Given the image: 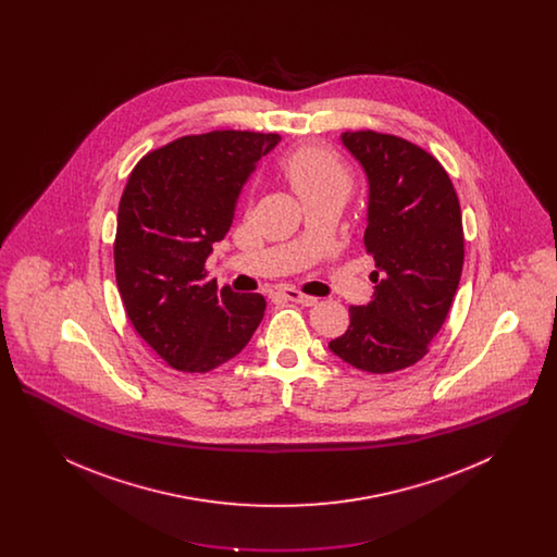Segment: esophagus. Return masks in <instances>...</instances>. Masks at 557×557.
I'll list each match as a JSON object with an SVG mask.
<instances>
[{"label":"esophagus","mask_w":557,"mask_h":557,"mask_svg":"<svg viewBox=\"0 0 557 557\" xmlns=\"http://www.w3.org/2000/svg\"><path fill=\"white\" fill-rule=\"evenodd\" d=\"M282 294L292 300V302H298V305H302V307H313V305H318V298L315 296H309V294H302L300 290H294V288H284Z\"/></svg>","instance_id":"1"}]
</instances>
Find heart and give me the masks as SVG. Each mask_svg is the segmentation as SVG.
<instances>
[{"instance_id":"obj_1","label":"heart","mask_w":557,"mask_h":557,"mask_svg":"<svg viewBox=\"0 0 557 557\" xmlns=\"http://www.w3.org/2000/svg\"><path fill=\"white\" fill-rule=\"evenodd\" d=\"M282 173L300 198L315 194H343L352 187V171L336 152L325 146L307 144L282 160Z\"/></svg>"}]
</instances>
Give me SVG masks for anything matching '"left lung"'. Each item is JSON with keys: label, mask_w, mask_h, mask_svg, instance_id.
Returning <instances> with one entry per match:
<instances>
[{"label": "left lung", "mask_w": 557, "mask_h": 557, "mask_svg": "<svg viewBox=\"0 0 557 557\" xmlns=\"http://www.w3.org/2000/svg\"><path fill=\"white\" fill-rule=\"evenodd\" d=\"M370 180L366 250L377 271L373 300L350 307L330 343L352 368L393 373L416 366L449 315L463 269V223L449 173L428 150L391 133H343Z\"/></svg>", "instance_id": "8db88e82"}]
</instances>
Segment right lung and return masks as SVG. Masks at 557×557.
<instances>
[{"label": "right lung", "mask_w": 557, "mask_h": 557, "mask_svg": "<svg viewBox=\"0 0 557 557\" xmlns=\"http://www.w3.org/2000/svg\"><path fill=\"white\" fill-rule=\"evenodd\" d=\"M277 133L177 137L133 166L123 189L114 273L133 330L177 371L236 357L265 315L261 294L216 290L207 257L234 223L239 189Z\"/></svg>", "instance_id": "obj_1"}]
</instances>
